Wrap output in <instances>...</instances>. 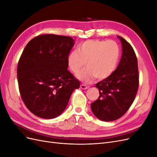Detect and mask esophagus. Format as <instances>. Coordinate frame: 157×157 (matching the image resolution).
<instances>
[{
  "mask_svg": "<svg viewBox=\"0 0 157 157\" xmlns=\"http://www.w3.org/2000/svg\"><path fill=\"white\" fill-rule=\"evenodd\" d=\"M80 88L83 89V90H86V89L88 88V86H86V85H85V84H81V85H80Z\"/></svg>",
  "mask_w": 157,
  "mask_h": 157,
  "instance_id": "1",
  "label": "esophagus"
}]
</instances>
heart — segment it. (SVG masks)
<instances>
[{
	"mask_svg": "<svg viewBox=\"0 0 157 157\" xmlns=\"http://www.w3.org/2000/svg\"><path fill=\"white\" fill-rule=\"evenodd\" d=\"M120 53L119 45L115 40H87L79 44L77 50L70 52L67 63L74 74H77L86 65L87 68L77 77L90 83L95 78L101 80L111 75L117 66Z\"/></svg>",
	"mask_w": 157,
	"mask_h": 157,
	"instance_id": "1",
	"label": "heart"
}]
</instances>
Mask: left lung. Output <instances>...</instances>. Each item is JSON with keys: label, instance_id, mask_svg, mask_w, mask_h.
<instances>
[{"label": "left lung", "instance_id": "1", "mask_svg": "<svg viewBox=\"0 0 157 157\" xmlns=\"http://www.w3.org/2000/svg\"><path fill=\"white\" fill-rule=\"evenodd\" d=\"M118 37L122 46L120 63L111 75L96 84L99 96L91 104L94 115L106 122L117 120L128 111L134 101L140 83L135 52L129 42Z\"/></svg>", "mask_w": 157, "mask_h": 157}]
</instances>
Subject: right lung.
I'll return each mask as SVG.
<instances>
[{"mask_svg":"<svg viewBox=\"0 0 157 157\" xmlns=\"http://www.w3.org/2000/svg\"><path fill=\"white\" fill-rule=\"evenodd\" d=\"M74 45L68 36L43 34L28 42L19 59L17 77L23 103L36 116L54 118L67 105L80 82L67 70Z\"/></svg>","mask_w":157,"mask_h":157,"instance_id":"1","label":"right lung"}]
</instances>
